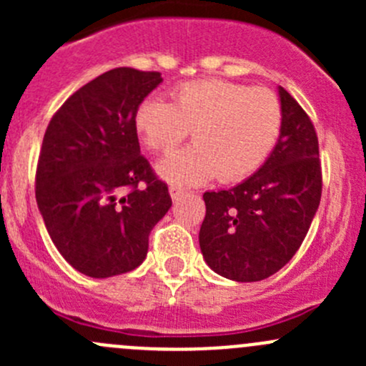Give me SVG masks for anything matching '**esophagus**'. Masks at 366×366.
Returning a JSON list of instances; mask_svg holds the SVG:
<instances>
[{"mask_svg":"<svg viewBox=\"0 0 366 366\" xmlns=\"http://www.w3.org/2000/svg\"><path fill=\"white\" fill-rule=\"evenodd\" d=\"M184 193H186V191H184L182 187H179V186H169V197H172L173 202H179L180 198L184 197Z\"/></svg>","mask_w":366,"mask_h":366,"instance_id":"1","label":"esophagus"}]
</instances>
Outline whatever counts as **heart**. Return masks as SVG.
Masks as SVG:
<instances>
[{
  "label": "heart",
  "mask_w": 366,
  "mask_h": 366,
  "mask_svg": "<svg viewBox=\"0 0 366 366\" xmlns=\"http://www.w3.org/2000/svg\"><path fill=\"white\" fill-rule=\"evenodd\" d=\"M282 124V104L271 90L227 79L189 81L169 102L147 97L134 112L136 132L154 152H169L191 131L194 145L157 164L162 179L179 186L249 177L272 152Z\"/></svg>",
  "instance_id": "obj_1"
}]
</instances>
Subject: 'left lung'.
Here are the masks:
<instances>
[{"label":"left lung","instance_id":"1","mask_svg":"<svg viewBox=\"0 0 366 366\" xmlns=\"http://www.w3.org/2000/svg\"><path fill=\"white\" fill-rule=\"evenodd\" d=\"M283 124L264 164L232 189L207 191L200 249L207 265L234 282L278 272L305 241L320 204L322 172L315 127L278 86Z\"/></svg>","mask_w":366,"mask_h":366}]
</instances>
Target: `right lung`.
Here are the masks:
<instances>
[{
    "label": "right lung",
    "mask_w": 366,
    "mask_h": 366,
    "mask_svg": "<svg viewBox=\"0 0 366 366\" xmlns=\"http://www.w3.org/2000/svg\"><path fill=\"white\" fill-rule=\"evenodd\" d=\"M159 83V72L108 70L70 95L44 134L36 205L61 257L90 278L138 267L172 207L134 129L136 108Z\"/></svg>",
    "instance_id": "right-lung-1"
}]
</instances>
